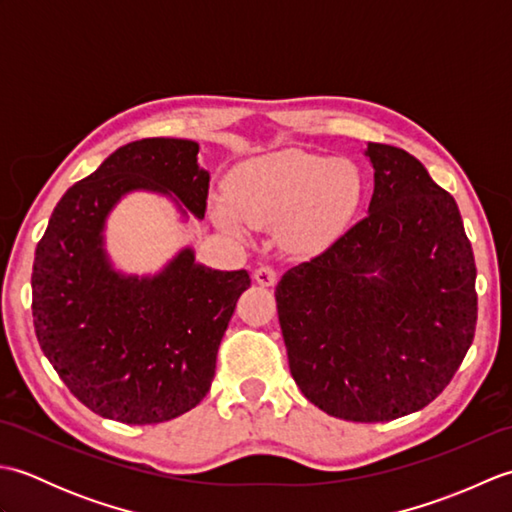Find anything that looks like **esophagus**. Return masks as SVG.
<instances>
[{
	"instance_id": "34e87169",
	"label": "esophagus",
	"mask_w": 512,
	"mask_h": 512,
	"mask_svg": "<svg viewBox=\"0 0 512 512\" xmlns=\"http://www.w3.org/2000/svg\"><path fill=\"white\" fill-rule=\"evenodd\" d=\"M259 286H275L277 284V270L273 266H259L253 273Z\"/></svg>"
}]
</instances>
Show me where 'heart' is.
<instances>
[{
  "label": "heart",
  "mask_w": 512,
  "mask_h": 512,
  "mask_svg": "<svg viewBox=\"0 0 512 512\" xmlns=\"http://www.w3.org/2000/svg\"><path fill=\"white\" fill-rule=\"evenodd\" d=\"M363 193V173L352 160L281 149L237 165L226 180V200L215 198L211 213L233 235H244V222L279 226L290 248L312 253L345 233Z\"/></svg>",
  "instance_id": "b5f03b06"
}]
</instances>
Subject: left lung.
I'll use <instances>...</instances> for the list:
<instances>
[{"label":"left lung","mask_w":512,"mask_h":512,"mask_svg":"<svg viewBox=\"0 0 512 512\" xmlns=\"http://www.w3.org/2000/svg\"><path fill=\"white\" fill-rule=\"evenodd\" d=\"M374 193L350 231L275 288L301 394L334 418L387 422L427 407L477 321L475 257L451 195L405 149L367 143Z\"/></svg>","instance_id":"left-lung-1"}]
</instances>
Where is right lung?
I'll return each mask as SVG.
<instances>
[{
	"mask_svg": "<svg viewBox=\"0 0 512 512\" xmlns=\"http://www.w3.org/2000/svg\"><path fill=\"white\" fill-rule=\"evenodd\" d=\"M200 145L143 138L116 149L54 206L32 266V319L52 367L85 407L125 424H156L209 394L215 356L246 270H213L187 246L156 275H125L105 224L127 193L167 195L202 220L209 171Z\"/></svg>",
	"mask_w": 512,
	"mask_h": 512,
	"instance_id": "1",
	"label": "right lung"
}]
</instances>
